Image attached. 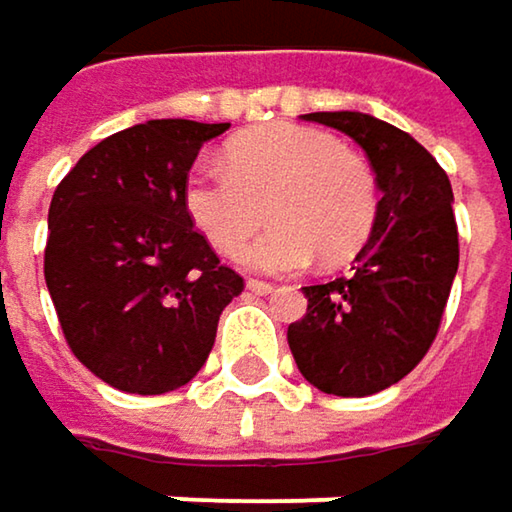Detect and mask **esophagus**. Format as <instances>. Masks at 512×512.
<instances>
[{"instance_id":"34e87169","label":"esophagus","mask_w":512,"mask_h":512,"mask_svg":"<svg viewBox=\"0 0 512 512\" xmlns=\"http://www.w3.org/2000/svg\"><path fill=\"white\" fill-rule=\"evenodd\" d=\"M247 289H250L253 295H271V292H274V286L265 283V280H247Z\"/></svg>"}]
</instances>
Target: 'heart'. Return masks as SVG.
<instances>
[{"mask_svg": "<svg viewBox=\"0 0 512 512\" xmlns=\"http://www.w3.org/2000/svg\"><path fill=\"white\" fill-rule=\"evenodd\" d=\"M271 229L238 250L253 271H301L319 253L352 259L379 217L373 166L337 136L304 125H268L235 136L226 163L199 160L184 181V208L202 235L232 253L265 217Z\"/></svg>", "mask_w": 512, "mask_h": 512, "instance_id": "1", "label": "heart"}]
</instances>
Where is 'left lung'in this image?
Here are the masks:
<instances>
[{"instance_id":"1","label":"left lung","mask_w":512,"mask_h":512,"mask_svg":"<svg viewBox=\"0 0 512 512\" xmlns=\"http://www.w3.org/2000/svg\"><path fill=\"white\" fill-rule=\"evenodd\" d=\"M352 136L379 181V217L352 274L304 286L289 325L301 376L334 396H370L405 379L429 352L459 268L453 190L438 160L405 130L367 113H310Z\"/></svg>"}]
</instances>
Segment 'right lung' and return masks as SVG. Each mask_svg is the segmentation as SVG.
<instances>
[{"instance_id":"obj_1","label":"right lung","mask_w":512,"mask_h":512,"mask_svg":"<svg viewBox=\"0 0 512 512\" xmlns=\"http://www.w3.org/2000/svg\"><path fill=\"white\" fill-rule=\"evenodd\" d=\"M223 125L154 119L101 139L50 202L44 280L83 367L125 393H166L205 364L244 292L184 208L202 142Z\"/></svg>"}]
</instances>
